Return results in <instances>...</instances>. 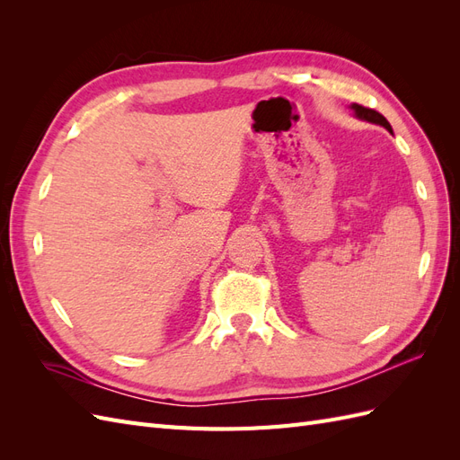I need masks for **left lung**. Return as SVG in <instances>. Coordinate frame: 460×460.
Segmentation results:
<instances>
[{"label": "left lung", "mask_w": 460, "mask_h": 460, "mask_svg": "<svg viewBox=\"0 0 460 460\" xmlns=\"http://www.w3.org/2000/svg\"><path fill=\"white\" fill-rule=\"evenodd\" d=\"M351 109L355 111V117H358L360 120H368V122H374V124H380V127L387 128L389 132L394 134L392 127H389V122L385 120V117H384V115H380V113H378V111L368 109V107H363V105H358V103H353V105H351Z\"/></svg>", "instance_id": "left-lung-1"}]
</instances>
